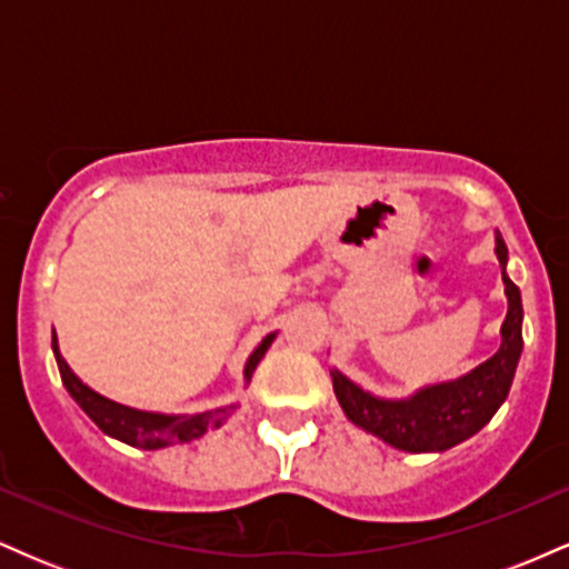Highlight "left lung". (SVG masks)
<instances>
[{
	"mask_svg": "<svg viewBox=\"0 0 569 569\" xmlns=\"http://www.w3.org/2000/svg\"><path fill=\"white\" fill-rule=\"evenodd\" d=\"M495 253L502 267V283H506L508 297V316L500 329V350L460 380L430 385L401 401L371 396L335 369L331 380H335L337 401L350 422L403 452H443L455 443L471 439L492 420V415L511 390L516 363H519L521 345H525L521 339V318H525L521 293L513 280L506 276L508 248L500 234Z\"/></svg>",
	"mask_w": 569,
	"mask_h": 569,
	"instance_id": "1",
	"label": "left lung"
}]
</instances>
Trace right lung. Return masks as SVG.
Masks as SVG:
<instances>
[{
    "mask_svg": "<svg viewBox=\"0 0 569 569\" xmlns=\"http://www.w3.org/2000/svg\"><path fill=\"white\" fill-rule=\"evenodd\" d=\"M276 335H267L262 339L257 350L251 352L246 363V380H251L253 369L257 363L262 361L267 348L272 345ZM53 352L58 361V371H61V380L67 385L69 396L80 403L84 415L96 422L98 428L103 430L112 439H120L130 443V447L139 449H162V447H173V443H187L206 436L211 428H219L221 420L234 411V403L230 407H221L213 411H202V415H192V417H176V415H158V411H141L133 407H126V403H117L112 398L96 393L90 385H84L74 371L69 369V363L63 361V356L58 352V342H56V331H53Z\"/></svg>",
    "mask_w": 569,
    "mask_h": 569,
    "instance_id": "1",
    "label": "right lung"
}]
</instances>
